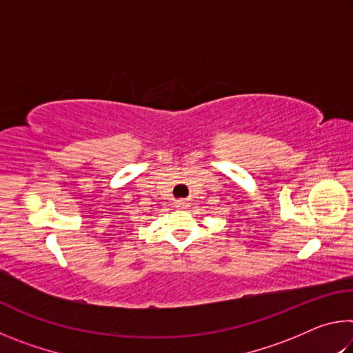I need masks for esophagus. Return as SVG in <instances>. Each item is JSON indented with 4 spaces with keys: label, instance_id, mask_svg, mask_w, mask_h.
Listing matches in <instances>:
<instances>
[{
    "label": "esophagus",
    "instance_id": "34e87169",
    "mask_svg": "<svg viewBox=\"0 0 353 353\" xmlns=\"http://www.w3.org/2000/svg\"><path fill=\"white\" fill-rule=\"evenodd\" d=\"M177 207L185 208V207H187V201H177Z\"/></svg>",
    "mask_w": 353,
    "mask_h": 353
}]
</instances>
